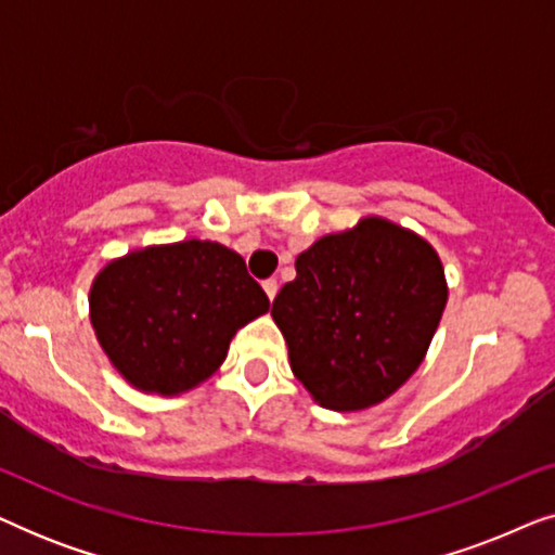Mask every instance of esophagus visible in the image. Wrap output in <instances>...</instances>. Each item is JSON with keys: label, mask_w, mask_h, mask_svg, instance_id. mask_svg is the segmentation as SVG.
<instances>
[{"label": "esophagus", "mask_w": 555, "mask_h": 555, "mask_svg": "<svg viewBox=\"0 0 555 555\" xmlns=\"http://www.w3.org/2000/svg\"><path fill=\"white\" fill-rule=\"evenodd\" d=\"M262 287H264V293H268V298H270V300H275V295H278V280H275V278L264 280Z\"/></svg>", "instance_id": "1"}]
</instances>
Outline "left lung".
<instances>
[{"mask_svg": "<svg viewBox=\"0 0 555 555\" xmlns=\"http://www.w3.org/2000/svg\"><path fill=\"white\" fill-rule=\"evenodd\" d=\"M295 270L272 300L293 374L333 412L382 404L420 369L442 321L450 291L437 249L369 215L315 240Z\"/></svg>", "mask_w": 555, "mask_h": 555, "instance_id": "obj_1", "label": "left lung"}]
</instances>
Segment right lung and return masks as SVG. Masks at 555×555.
I'll return each instance as SVG.
<instances>
[{
    "instance_id": "add662e5",
    "label": "right lung",
    "mask_w": 555,
    "mask_h": 555,
    "mask_svg": "<svg viewBox=\"0 0 555 555\" xmlns=\"http://www.w3.org/2000/svg\"><path fill=\"white\" fill-rule=\"evenodd\" d=\"M88 308L98 344L126 384L179 397L222 366L234 333L268 313L270 300L234 249L181 240L105 262Z\"/></svg>"
}]
</instances>
